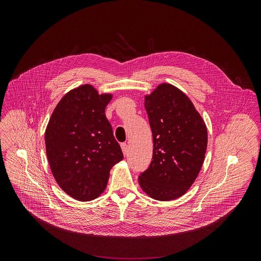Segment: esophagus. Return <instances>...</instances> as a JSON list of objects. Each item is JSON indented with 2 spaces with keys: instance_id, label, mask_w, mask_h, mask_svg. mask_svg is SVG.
Returning <instances> with one entry per match:
<instances>
[{
  "instance_id": "1",
  "label": "esophagus",
  "mask_w": 261,
  "mask_h": 261,
  "mask_svg": "<svg viewBox=\"0 0 261 261\" xmlns=\"http://www.w3.org/2000/svg\"><path fill=\"white\" fill-rule=\"evenodd\" d=\"M121 148H122V151H123V154L126 156L127 153H128V144L127 143H122L121 144Z\"/></svg>"
}]
</instances>
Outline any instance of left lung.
I'll return each instance as SVG.
<instances>
[{
    "label": "left lung",
    "mask_w": 261,
    "mask_h": 261,
    "mask_svg": "<svg viewBox=\"0 0 261 261\" xmlns=\"http://www.w3.org/2000/svg\"><path fill=\"white\" fill-rule=\"evenodd\" d=\"M153 134V159L138 176L150 197H180L196 179L204 161L207 131L191 100L170 84H161L144 98Z\"/></svg>",
    "instance_id": "1"
}]
</instances>
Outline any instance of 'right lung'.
I'll return each instance as SVG.
<instances>
[{"label":"right lung","mask_w":261,"mask_h":261,"mask_svg":"<svg viewBox=\"0 0 261 261\" xmlns=\"http://www.w3.org/2000/svg\"><path fill=\"white\" fill-rule=\"evenodd\" d=\"M111 98L91 85L73 89L60 100L45 130L51 172L61 189L80 201L98 197L111 167L124 158L105 117Z\"/></svg>","instance_id":"add662e5"}]
</instances>
